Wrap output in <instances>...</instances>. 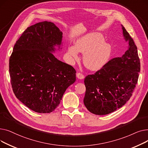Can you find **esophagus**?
<instances>
[{"mask_svg":"<svg viewBox=\"0 0 148 148\" xmlns=\"http://www.w3.org/2000/svg\"><path fill=\"white\" fill-rule=\"evenodd\" d=\"M76 76H77V78H78L79 79H83L84 77V75H83L82 74L80 73H77V74H76Z\"/></svg>","mask_w":148,"mask_h":148,"instance_id":"34e87169","label":"esophagus"}]
</instances>
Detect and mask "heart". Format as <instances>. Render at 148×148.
<instances>
[{"label": "heart", "mask_w": 148, "mask_h": 148, "mask_svg": "<svg viewBox=\"0 0 148 148\" xmlns=\"http://www.w3.org/2000/svg\"><path fill=\"white\" fill-rule=\"evenodd\" d=\"M78 52L84 53L83 62L86 68L92 71H98L110 60L113 50L112 45L105 42L102 34L90 33L77 40L75 45L68 49V55L73 59H78Z\"/></svg>", "instance_id": "heart-1"}]
</instances>
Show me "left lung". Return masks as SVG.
<instances>
[{
    "label": "left lung",
    "instance_id": "obj_1",
    "mask_svg": "<svg viewBox=\"0 0 148 148\" xmlns=\"http://www.w3.org/2000/svg\"><path fill=\"white\" fill-rule=\"evenodd\" d=\"M122 34L128 49L121 58H115L94 74L84 79L83 102L87 109L97 115L116 111L130 99L140 71L137 47L122 25Z\"/></svg>",
    "mask_w": 148,
    "mask_h": 148
}]
</instances>
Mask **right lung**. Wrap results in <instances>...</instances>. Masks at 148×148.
<instances>
[{
  "label": "right lung",
  "instance_id": "obj_1",
  "mask_svg": "<svg viewBox=\"0 0 148 148\" xmlns=\"http://www.w3.org/2000/svg\"><path fill=\"white\" fill-rule=\"evenodd\" d=\"M62 34L53 23H38L23 33L10 59L15 97L37 113L55 110L66 89L76 80L75 69L52 53L56 47L62 49Z\"/></svg>",
  "mask_w": 148,
  "mask_h": 148
}]
</instances>
